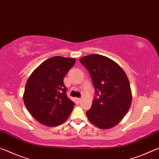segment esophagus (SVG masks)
<instances>
[{
    "instance_id": "esophagus-1",
    "label": "esophagus",
    "mask_w": 159,
    "mask_h": 159,
    "mask_svg": "<svg viewBox=\"0 0 159 159\" xmlns=\"http://www.w3.org/2000/svg\"><path fill=\"white\" fill-rule=\"evenodd\" d=\"M81 98H76V101H77V103H80V101H81Z\"/></svg>"
}]
</instances>
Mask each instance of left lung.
<instances>
[{
    "label": "left lung",
    "mask_w": 159,
    "mask_h": 159,
    "mask_svg": "<svg viewBox=\"0 0 159 159\" xmlns=\"http://www.w3.org/2000/svg\"><path fill=\"white\" fill-rule=\"evenodd\" d=\"M89 71L95 90L92 107L86 112L89 120L101 129L118 125L129 110L130 85L125 72L113 60L92 54L80 59Z\"/></svg>",
    "instance_id": "left-lung-1"
}]
</instances>
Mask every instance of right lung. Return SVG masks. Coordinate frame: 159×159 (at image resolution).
<instances>
[{
  "instance_id": "obj_1",
  "label": "right lung",
  "mask_w": 159,
  "mask_h": 159,
  "mask_svg": "<svg viewBox=\"0 0 159 159\" xmlns=\"http://www.w3.org/2000/svg\"><path fill=\"white\" fill-rule=\"evenodd\" d=\"M75 61V58L52 57L28 78L23 100L31 115L41 124L59 125L71 113L75 103L67 97L63 79Z\"/></svg>"
}]
</instances>
